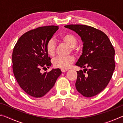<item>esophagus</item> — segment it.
<instances>
[{
    "label": "esophagus",
    "mask_w": 123,
    "mask_h": 123,
    "mask_svg": "<svg viewBox=\"0 0 123 123\" xmlns=\"http://www.w3.org/2000/svg\"><path fill=\"white\" fill-rule=\"evenodd\" d=\"M68 69H61V71L62 72H65L66 71H67Z\"/></svg>",
    "instance_id": "esophagus-1"
}]
</instances>
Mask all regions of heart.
I'll list each match as a JSON object with an SVG mask.
<instances>
[{
    "label": "heart",
    "mask_w": 123,
    "mask_h": 123,
    "mask_svg": "<svg viewBox=\"0 0 123 123\" xmlns=\"http://www.w3.org/2000/svg\"><path fill=\"white\" fill-rule=\"evenodd\" d=\"M61 40L64 43L69 45L70 50L74 53L78 51V49L75 45L77 43V39L74 35L70 33L64 34L61 37ZM47 53L50 56H54L56 53V44L53 40L49 41L46 45ZM74 61V58L72 55L66 56H59L53 60L54 66L56 68L67 69L69 68Z\"/></svg>",
    "instance_id": "heart-1"
}]
</instances>
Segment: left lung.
Returning a JSON list of instances; mask_svg holds the SVG:
<instances>
[{
    "mask_svg": "<svg viewBox=\"0 0 123 123\" xmlns=\"http://www.w3.org/2000/svg\"><path fill=\"white\" fill-rule=\"evenodd\" d=\"M64 27L78 34L83 42L82 55L75 65L84 69V72L77 71L76 88L84 97L95 96L105 88L112 78L115 69L114 49L109 37L100 30L85 25Z\"/></svg>",
    "mask_w": 123,
    "mask_h": 123,
    "instance_id": "1",
    "label": "left lung"
}]
</instances>
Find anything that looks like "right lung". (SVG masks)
<instances>
[{"label":"right lung","mask_w":123,"mask_h":123,"mask_svg":"<svg viewBox=\"0 0 123 123\" xmlns=\"http://www.w3.org/2000/svg\"><path fill=\"white\" fill-rule=\"evenodd\" d=\"M58 29L59 26L50 25L29 31L18 39L14 47L12 56L14 75L23 90L30 96H44L62 73L59 68L41 72V68H49L51 65L46 45Z\"/></svg>","instance_id":"obj_1"}]
</instances>
